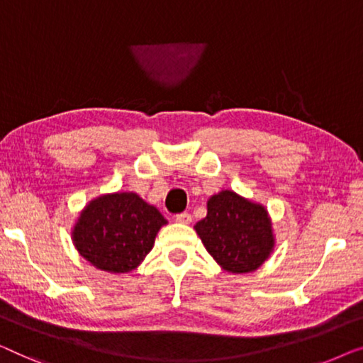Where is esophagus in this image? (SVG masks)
I'll use <instances>...</instances> for the list:
<instances>
[{"label":"esophagus","mask_w":363,"mask_h":363,"mask_svg":"<svg viewBox=\"0 0 363 363\" xmlns=\"http://www.w3.org/2000/svg\"><path fill=\"white\" fill-rule=\"evenodd\" d=\"M176 222H179V223H191L192 222V217H191V213L189 212H182V213H177L176 216Z\"/></svg>","instance_id":"1"}]
</instances>
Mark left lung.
Returning a JSON list of instances; mask_svg holds the SVG:
<instances>
[{"mask_svg":"<svg viewBox=\"0 0 363 363\" xmlns=\"http://www.w3.org/2000/svg\"><path fill=\"white\" fill-rule=\"evenodd\" d=\"M194 228L207 252L228 273L255 272L274 248L267 208L233 191H220L208 199L207 217Z\"/></svg>","mask_w":363,"mask_h":363,"instance_id":"left-lung-1","label":"left lung"}]
</instances>
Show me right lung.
<instances>
[{"label":"right lung","instance_id":"add662e5","mask_svg":"<svg viewBox=\"0 0 363 363\" xmlns=\"http://www.w3.org/2000/svg\"><path fill=\"white\" fill-rule=\"evenodd\" d=\"M167 220L135 192L105 194L86 203L75 222V248L101 272L128 273L151 252Z\"/></svg>","mask_w":363,"mask_h":363}]
</instances>
